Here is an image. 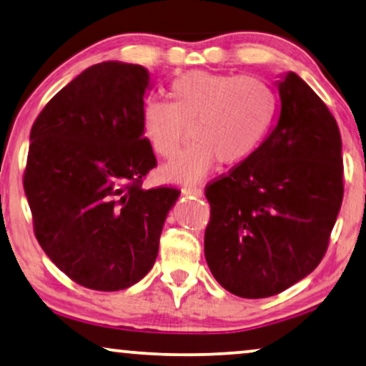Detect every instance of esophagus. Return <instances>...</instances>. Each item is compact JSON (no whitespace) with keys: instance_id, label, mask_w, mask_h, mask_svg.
I'll use <instances>...</instances> for the list:
<instances>
[{"instance_id":"esophagus-1","label":"esophagus","mask_w":366,"mask_h":366,"mask_svg":"<svg viewBox=\"0 0 366 366\" xmlns=\"http://www.w3.org/2000/svg\"><path fill=\"white\" fill-rule=\"evenodd\" d=\"M182 194L184 195H195V197H202L204 190L200 187H195V185H189V187L182 189Z\"/></svg>"}]
</instances>
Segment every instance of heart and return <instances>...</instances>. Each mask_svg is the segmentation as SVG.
<instances>
[{"label":"heart","mask_w":366,"mask_h":366,"mask_svg":"<svg viewBox=\"0 0 366 366\" xmlns=\"http://www.w3.org/2000/svg\"><path fill=\"white\" fill-rule=\"evenodd\" d=\"M279 96L257 76L192 71L172 82L171 99L142 107V131L152 151L171 161L189 137L192 142L164 177L176 182L202 179L215 162L239 166L264 144L274 124Z\"/></svg>","instance_id":"b5f03b06"}]
</instances>
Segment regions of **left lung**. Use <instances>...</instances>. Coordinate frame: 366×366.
Wrapping results in <instances>:
<instances>
[{
	"label": "left lung",
	"instance_id": "obj_1",
	"mask_svg": "<svg viewBox=\"0 0 366 366\" xmlns=\"http://www.w3.org/2000/svg\"><path fill=\"white\" fill-rule=\"evenodd\" d=\"M280 117L249 161L205 187V260L242 298L277 295L315 270L343 199L342 137L295 73L279 81Z\"/></svg>",
	"mask_w": 366,
	"mask_h": 366
}]
</instances>
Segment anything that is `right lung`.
<instances>
[{
	"label": "right lung",
	"instance_id": "add662e5",
	"mask_svg": "<svg viewBox=\"0 0 366 366\" xmlns=\"http://www.w3.org/2000/svg\"><path fill=\"white\" fill-rule=\"evenodd\" d=\"M149 73L106 61L64 86L31 127L23 185L41 249L71 280L116 292L152 269L181 190L142 189L157 166L142 131Z\"/></svg>",
	"mask_w": 366,
	"mask_h": 366
}]
</instances>
